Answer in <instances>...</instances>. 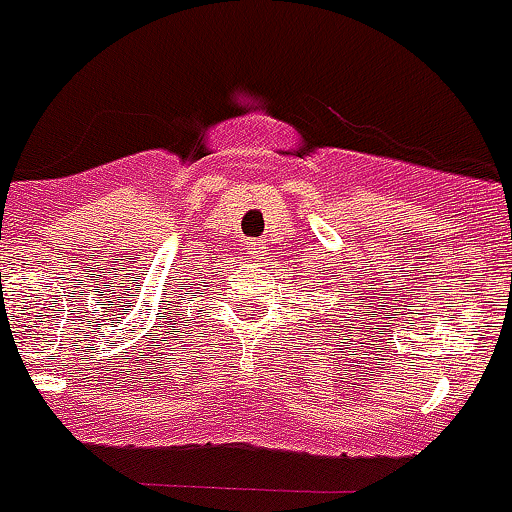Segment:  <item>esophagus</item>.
I'll return each instance as SVG.
<instances>
[{
    "label": "esophagus",
    "instance_id": "1",
    "mask_svg": "<svg viewBox=\"0 0 512 512\" xmlns=\"http://www.w3.org/2000/svg\"><path fill=\"white\" fill-rule=\"evenodd\" d=\"M246 246H249V254H251V258H261L263 256V244H261V241H249V244H246Z\"/></svg>",
    "mask_w": 512,
    "mask_h": 512
}]
</instances>
